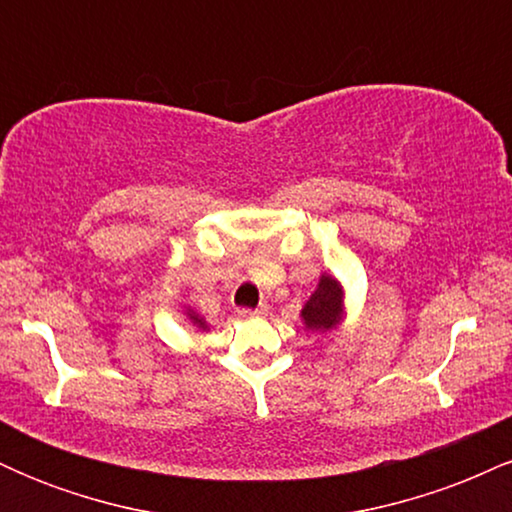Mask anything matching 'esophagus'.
Instances as JSON below:
<instances>
[{
  "label": "esophagus",
  "mask_w": 512,
  "mask_h": 512,
  "mask_svg": "<svg viewBox=\"0 0 512 512\" xmlns=\"http://www.w3.org/2000/svg\"><path fill=\"white\" fill-rule=\"evenodd\" d=\"M238 315L240 317H262V315H267V305H260V308H255V310L243 308Z\"/></svg>",
  "instance_id": "esophagus-1"
}]
</instances>
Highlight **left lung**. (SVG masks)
Wrapping results in <instances>:
<instances>
[{"label": "left lung", "mask_w": 512, "mask_h": 512, "mask_svg": "<svg viewBox=\"0 0 512 512\" xmlns=\"http://www.w3.org/2000/svg\"><path fill=\"white\" fill-rule=\"evenodd\" d=\"M346 313V289L337 276L322 272L317 279V289L310 293L308 301L301 308L303 330L315 334H327L344 325Z\"/></svg>", "instance_id": "left-lung-1"}]
</instances>
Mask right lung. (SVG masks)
Instances as JSON below:
<instances>
[{"label": "right lung", "mask_w": 512, "mask_h": 512, "mask_svg": "<svg viewBox=\"0 0 512 512\" xmlns=\"http://www.w3.org/2000/svg\"><path fill=\"white\" fill-rule=\"evenodd\" d=\"M185 320L190 322V325L195 327V330H199V332H209V322L204 320V317L199 315L197 310H192L190 305H185Z\"/></svg>", "instance_id": "obj_1"}]
</instances>
